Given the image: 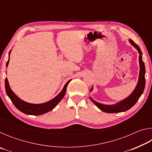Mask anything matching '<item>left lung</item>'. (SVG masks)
<instances>
[{
	"label": "left lung",
	"instance_id": "8db88e82",
	"mask_svg": "<svg viewBox=\"0 0 152 152\" xmlns=\"http://www.w3.org/2000/svg\"><path fill=\"white\" fill-rule=\"evenodd\" d=\"M131 44H132L133 47H135L137 50L138 51L139 53H140V57H139V62H140V75H139V79L137 86H136L133 92L127 98L123 100V101H120L117 104H112V105H107L104 104L97 102L93 99H91V101L94 102V104H96V106L101 109L102 111L108 113H120V112H124L126 110L131 109L133 105H134L136 102L140 99L141 95L143 94L144 88H145V64H144L143 60H142V52L140 50L139 46L136 44V43L133 42L132 39H129ZM92 90L91 88V91Z\"/></svg>",
	"mask_w": 152,
	"mask_h": 152
}]
</instances>
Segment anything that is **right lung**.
I'll use <instances>...</instances> for the list:
<instances>
[{"mask_svg": "<svg viewBox=\"0 0 152 152\" xmlns=\"http://www.w3.org/2000/svg\"><path fill=\"white\" fill-rule=\"evenodd\" d=\"M11 50L9 51V60L7 61L6 66H8V64L9 63V59H10V53H11ZM72 80H70L66 82V84L64 85V88L60 93H59L57 96H56L54 99H53L51 101L46 102L45 103L42 104H31L29 103V102H25L20 99H19L16 94H15L12 90L10 88L8 79L7 78H5V90H6L7 94L11 100V101L13 104L15 106L17 109H19L20 111L25 113L27 115H40L45 114V113L50 111L52 109H54L56 105H57L63 97L65 95L66 88L68 86L69 82H70Z\"/></svg>", "mask_w": 152, "mask_h": 152, "instance_id": "right-lung-1", "label": "right lung"}]
</instances>
